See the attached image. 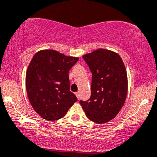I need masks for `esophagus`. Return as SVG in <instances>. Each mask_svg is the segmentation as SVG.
Here are the masks:
<instances>
[{
    "label": "esophagus",
    "mask_w": 157,
    "mask_h": 157,
    "mask_svg": "<svg viewBox=\"0 0 157 157\" xmlns=\"http://www.w3.org/2000/svg\"><path fill=\"white\" fill-rule=\"evenodd\" d=\"M75 96H76V97L78 98V99H79V98H80V95H79V93L77 92V93H75Z\"/></svg>",
    "instance_id": "obj_1"
}]
</instances>
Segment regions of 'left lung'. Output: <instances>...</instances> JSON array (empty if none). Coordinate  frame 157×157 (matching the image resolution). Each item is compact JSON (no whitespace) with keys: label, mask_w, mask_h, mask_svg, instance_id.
Listing matches in <instances>:
<instances>
[{"label":"left lung","mask_w":157,"mask_h":157,"mask_svg":"<svg viewBox=\"0 0 157 157\" xmlns=\"http://www.w3.org/2000/svg\"><path fill=\"white\" fill-rule=\"evenodd\" d=\"M83 59L91 73V96L80 105L90 120L103 124L114 119L125 101L128 76L122 59L117 52L98 49Z\"/></svg>","instance_id":"obj_1"}]
</instances>
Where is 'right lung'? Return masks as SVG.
I'll return each mask as SVG.
<instances>
[{
    "mask_svg": "<svg viewBox=\"0 0 157 157\" xmlns=\"http://www.w3.org/2000/svg\"><path fill=\"white\" fill-rule=\"evenodd\" d=\"M78 57L53 50H40L26 73V88L32 107L40 117L56 121L66 115L77 98L70 90L69 70Z\"/></svg>",
    "mask_w": 157,
    "mask_h": 157,
    "instance_id": "add662e5",
    "label": "right lung"
}]
</instances>
